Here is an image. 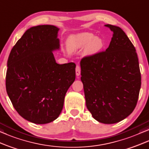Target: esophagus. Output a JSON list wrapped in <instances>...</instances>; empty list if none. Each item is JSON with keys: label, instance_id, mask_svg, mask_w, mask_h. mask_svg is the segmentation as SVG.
I'll list each match as a JSON object with an SVG mask.
<instances>
[{"label": "esophagus", "instance_id": "1", "mask_svg": "<svg viewBox=\"0 0 149 149\" xmlns=\"http://www.w3.org/2000/svg\"><path fill=\"white\" fill-rule=\"evenodd\" d=\"M81 73V69H80V67L79 65H77L76 67V74L77 76H79L80 75Z\"/></svg>", "mask_w": 149, "mask_h": 149}]
</instances>
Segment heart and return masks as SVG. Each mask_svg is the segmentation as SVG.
Listing matches in <instances>:
<instances>
[{"label": "heart", "instance_id": "heart-1", "mask_svg": "<svg viewBox=\"0 0 149 149\" xmlns=\"http://www.w3.org/2000/svg\"><path fill=\"white\" fill-rule=\"evenodd\" d=\"M104 41L100 37H95L91 33H80L71 35L67 41V47L69 51L75 52L85 49L88 55L98 53L104 47Z\"/></svg>", "mask_w": 149, "mask_h": 149}]
</instances>
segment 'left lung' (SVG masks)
<instances>
[{
  "label": "left lung",
  "instance_id": "obj_1",
  "mask_svg": "<svg viewBox=\"0 0 149 149\" xmlns=\"http://www.w3.org/2000/svg\"><path fill=\"white\" fill-rule=\"evenodd\" d=\"M105 26L113 33L109 47L81 60V80L93 117L113 124L127 117L136 108L141 74L136 49L125 32L116 26Z\"/></svg>",
  "mask_w": 149,
  "mask_h": 149
}]
</instances>
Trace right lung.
<instances>
[{
  "mask_svg": "<svg viewBox=\"0 0 149 149\" xmlns=\"http://www.w3.org/2000/svg\"><path fill=\"white\" fill-rule=\"evenodd\" d=\"M58 28L39 25L30 28L10 52L6 90L22 117L35 124L56 119L65 96L76 79V64L56 63L52 52L60 48Z\"/></svg>",
  "mask_w": 149,
  "mask_h": 149,
  "instance_id": "obj_1",
  "label": "right lung"
}]
</instances>
